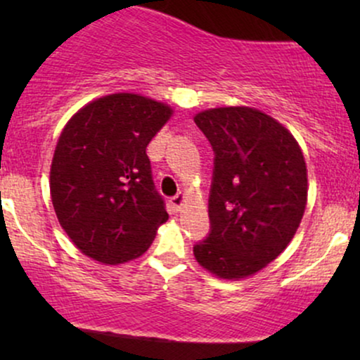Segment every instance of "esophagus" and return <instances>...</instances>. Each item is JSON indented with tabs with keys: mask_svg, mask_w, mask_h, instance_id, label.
Returning <instances> with one entry per match:
<instances>
[{
	"mask_svg": "<svg viewBox=\"0 0 360 360\" xmlns=\"http://www.w3.org/2000/svg\"><path fill=\"white\" fill-rule=\"evenodd\" d=\"M184 201H186V196H184V193H177L174 198H171V206H172V208L176 210V212H179V210H181V206L184 205Z\"/></svg>",
	"mask_w": 360,
	"mask_h": 360,
	"instance_id": "1",
	"label": "esophagus"
}]
</instances>
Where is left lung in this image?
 Listing matches in <instances>:
<instances>
[{
	"instance_id": "left-lung-1",
	"label": "left lung",
	"mask_w": 360,
	"mask_h": 360,
	"mask_svg": "<svg viewBox=\"0 0 360 360\" xmlns=\"http://www.w3.org/2000/svg\"><path fill=\"white\" fill-rule=\"evenodd\" d=\"M194 123L214 154L210 233L194 257L223 279L255 274L286 249L303 218V152L281 123L247 106L201 111Z\"/></svg>"
}]
</instances>
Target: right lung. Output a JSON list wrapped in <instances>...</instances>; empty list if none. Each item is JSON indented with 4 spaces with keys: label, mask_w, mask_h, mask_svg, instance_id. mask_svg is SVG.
<instances>
[{
    "label": "right lung",
    "mask_w": 360,
    "mask_h": 360,
    "mask_svg": "<svg viewBox=\"0 0 360 360\" xmlns=\"http://www.w3.org/2000/svg\"><path fill=\"white\" fill-rule=\"evenodd\" d=\"M171 113L159 101L118 93L86 105L62 130L51 167L52 205L88 257L137 259L169 218L146 148Z\"/></svg>",
    "instance_id": "add662e5"
}]
</instances>
